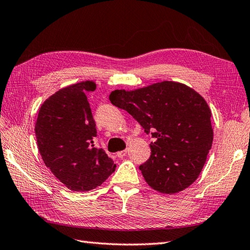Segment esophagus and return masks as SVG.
<instances>
[{
	"instance_id": "esophagus-1",
	"label": "esophagus",
	"mask_w": 250,
	"mask_h": 250,
	"mask_svg": "<svg viewBox=\"0 0 250 250\" xmlns=\"http://www.w3.org/2000/svg\"><path fill=\"white\" fill-rule=\"evenodd\" d=\"M126 154H127V148L124 149V151H120L116 153V156H118L119 158H123Z\"/></svg>"
}]
</instances>
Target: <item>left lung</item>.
Segmentation results:
<instances>
[{"label": "left lung", "mask_w": 250, "mask_h": 250, "mask_svg": "<svg viewBox=\"0 0 250 250\" xmlns=\"http://www.w3.org/2000/svg\"><path fill=\"white\" fill-rule=\"evenodd\" d=\"M109 99L156 140L149 144L151 157L139 167L149 187L173 195L198 179L214 136L212 112L200 94L184 83L162 81L115 90Z\"/></svg>", "instance_id": "obj_1"}]
</instances>
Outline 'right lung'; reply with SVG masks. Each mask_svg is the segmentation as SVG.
<instances>
[{"label":"right lung","mask_w":250,"mask_h":250,"mask_svg":"<svg viewBox=\"0 0 250 250\" xmlns=\"http://www.w3.org/2000/svg\"><path fill=\"white\" fill-rule=\"evenodd\" d=\"M95 88L94 81L61 88L42 104L35 123L43 163L73 191L101 186L116 167L103 148L94 146L96 125L85 94Z\"/></svg>","instance_id":"obj_1"}]
</instances>
